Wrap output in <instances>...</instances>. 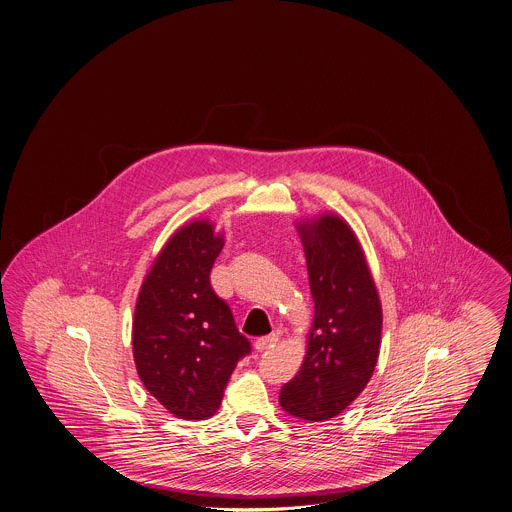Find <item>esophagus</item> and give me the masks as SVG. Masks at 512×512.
<instances>
[{"label":"esophagus","mask_w":512,"mask_h":512,"mask_svg":"<svg viewBox=\"0 0 512 512\" xmlns=\"http://www.w3.org/2000/svg\"><path fill=\"white\" fill-rule=\"evenodd\" d=\"M278 342V335H275V333H273V335H267V336H262V338H258V340H256V344H254V346H256V350L258 351H265V350H269V348H273V346H275V344H277Z\"/></svg>","instance_id":"obj_1"}]
</instances>
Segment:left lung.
<instances>
[{"label": "left lung", "mask_w": 512, "mask_h": 512, "mask_svg": "<svg viewBox=\"0 0 512 512\" xmlns=\"http://www.w3.org/2000/svg\"><path fill=\"white\" fill-rule=\"evenodd\" d=\"M307 258L314 320L301 370L280 406L305 421H329L363 393L378 363L380 295L350 224L335 213L297 224Z\"/></svg>", "instance_id": "left-lung-1"}]
</instances>
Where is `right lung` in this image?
Here are the masks:
<instances>
[{"instance_id": "1", "label": "right lung", "mask_w": 512, "mask_h": 512, "mask_svg": "<svg viewBox=\"0 0 512 512\" xmlns=\"http://www.w3.org/2000/svg\"><path fill=\"white\" fill-rule=\"evenodd\" d=\"M224 247L211 220H192L172 235L136 299L132 355L151 396L177 419L217 413L237 361L250 353L230 307L209 273Z\"/></svg>"}]
</instances>
